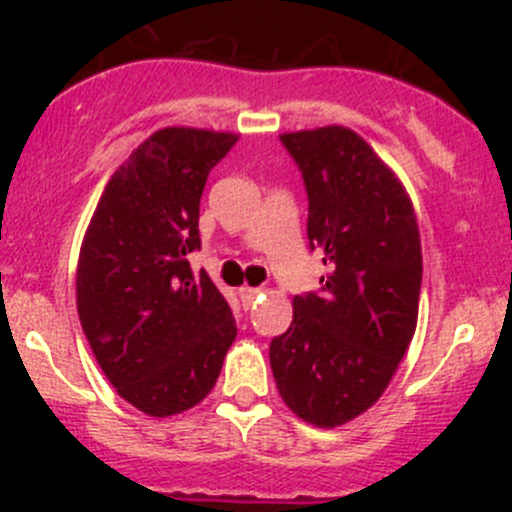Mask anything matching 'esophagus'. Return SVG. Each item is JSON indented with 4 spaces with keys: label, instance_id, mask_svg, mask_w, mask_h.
<instances>
[{
    "label": "esophagus",
    "instance_id": "esophagus-1",
    "mask_svg": "<svg viewBox=\"0 0 512 512\" xmlns=\"http://www.w3.org/2000/svg\"><path fill=\"white\" fill-rule=\"evenodd\" d=\"M260 294H262L260 287H242V289H240V299H242V302H245V304H252L257 297H260Z\"/></svg>",
    "mask_w": 512,
    "mask_h": 512
}]
</instances>
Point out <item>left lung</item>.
<instances>
[{"instance_id":"obj_1","label":"left lung","mask_w":512,"mask_h":512,"mask_svg":"<svg viewBox=\"0 0 512 512\" xmlns=\"http://www.w3.org/2000/svg\"><path fill=\"white\" fill-rule=\"evenodd\" d=\"M309 200V250L327 275L297 294L270 344L285 404L314 426H342L379 401L416 332L421 237L409 195L344 126L280 136Z\"/></svg>"}]
</instances>
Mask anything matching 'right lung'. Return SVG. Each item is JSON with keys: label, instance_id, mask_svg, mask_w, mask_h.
I'll return each mask as SVG.
<instances>
[{"label": "right lung", "instance_id": "obj_1", "mask_svg": "<svg viewBox=\"0 0 512 512\" xmlns=\"http://www.w3.org/2000/svg\"><path fill=\"white\" fill-rule=\"evenodd\" d=\"M235 143V133L156 131L111 175L81 245V327L113 389L148 416L200 404L235 342L230 304L188 262L205 180Z\"/></svg>", "mask_w": 512, "mask_h": 512}]
</instances>
